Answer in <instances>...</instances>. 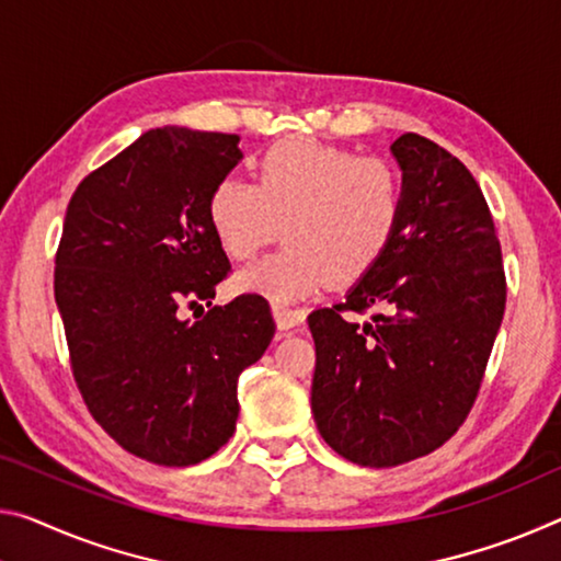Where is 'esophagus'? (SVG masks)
Listing matches in <instances>:
<instances>
[{
    "mask_svg": "<svg viewBox=\"0 0 561 561\" xmlns=\"http://www.w3.org/2000/svg\"><path fill=\"white\" fill-rule=\"evenodd\" d=\"M272 312H274V319H277V327L282 329V332L299 327L307 317L305 309H291V307H282V305H274Z\"/></svg>",
    "mask_w": 561,
    "mask_h": 561,
    "instance_id": "obj_1",
    "label": "esophagus"
}]
</instances>
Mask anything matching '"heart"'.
<instances>
[{
  "label": "heart",
  "mask_w": 561,
  "mask_h": 561,
  "mask_svg": "<svg viewBox=\"0 0 561 561\" xmlns=\"http://www.w3.org/2000/svg\"><path fill=\"white\" fill-rule=\"evenodd\" d=\"M207 217L234 262L252 260L282 221L287 244L239 272L237 287L287 305L329 282H359L385 260L404 217V180L385 157L287 137L260 157L254 184L219 180Z\"/></svg>",
  "instance_id": "obj_1"
}]
</instances>
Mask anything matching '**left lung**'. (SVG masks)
<instances>
[{
	"instance_id": "obj_1",
	"label": "left lung",
	"mask_w": 561,
	"mask_h": 561,
	"mask_svg": "<svg viewBox=\"0 0 561 561\" xmlns=\"http://www.w3.org/2000/svg\"><path fill=\"white\" fill-rule=\"evenodd\" d=\"M404 217L392 247L344 301L307 317L322 439L359 467H397L455 437L500 332L502 247L472 172L432 139L392 145ZM377 308L359 328L346 313Z\"/></svg>"
}]
</instances>
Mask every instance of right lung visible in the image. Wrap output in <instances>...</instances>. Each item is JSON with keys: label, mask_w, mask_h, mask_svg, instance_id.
Instances as JSON below:
<instances>
[{"label": "right lung", "mask_w": 561, "mask_h": 561, "mask_svg": "<svg viewBox=\"0 0 561 561\" xmlns=\"http://www.w3.org/2000/svg\"><path fill=\"white\" fill-rule=\"evenodd\" d=\"M237 145L221 131L149 129L67 204L55 299L77 389L94 422L152 465L192 467L225 447L237 379L277 329L260 295L211 307L229 260L207 199L242 159Z\"/></svg>", "instance_id": "obj_1"}]
</instances>
